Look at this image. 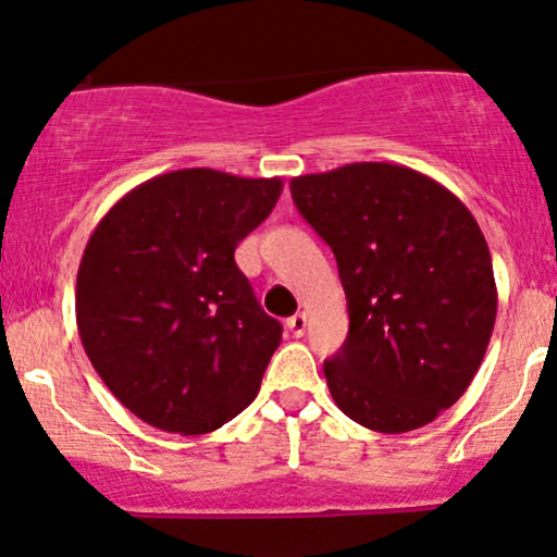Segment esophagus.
<instances>
[{
	"label": "esophagus",
	"instance_id": "1",
	"mask_svg": "<svg viewBox=\"0 0 557 557\" xmlns=\"http://www.w3.org/2000/svg\"><path fill=\"white\" fill-rule=\"evenodd\" d=\"M286 329L292 331V336H305V329H307V315L305 312H297V315H292L286 320Z\"/></svg>",
	"mask_w": 557,
	"mask_h": 557
}]
</instances>
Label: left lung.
<instances>
[{"label": "left lung", "instance_id": "8db88e82", "mask_svg": "<svg viewBox=\"0 0 557 557\" xmlns=\"http://www.w3.org/2000/svg\"><path fill=\"white\" fill-rule=\"evenodd\" d=\"M292 198L336 255L349 336L323 364L336 407L409 433L459 401L493 336V260L469 208L398 163L294 176Z\"/></svg>", "mask_w": 557, "mask_h": 557}]
</instances>
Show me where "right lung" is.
I'll return each mask as SVG.
<instances>
[{
  "label": "right lung",
  "mask_w": 557,
  "mask_h": 557,
  "mask_svg": "<svg viewBox=\"0 0 557 557\" xmlns=\"http://www.w3.org/2000/svg\"><path fill=\"white\" fill-rule=\"evenodd\" d=\"M284 182L180 169L129 189L77 268L75 318L98 377L143 422L202 435L258 396L281 344L234 250Z\"/></svg>",
  "instance_id": "right-lung-1"
}]
</instances>
